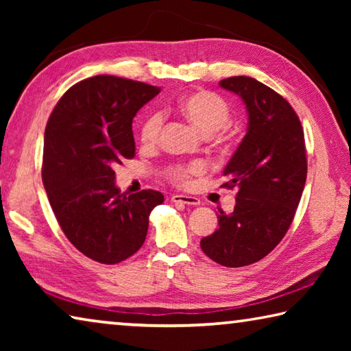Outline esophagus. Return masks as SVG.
Listing matches in <instances>:
<instances>
[{
    "label": "esophagus",
    "instance_id": "esophagus-1",
    "mask_svg": "<svg viewBox=\"0 0 351 351\" xmlns=\"http://www.w3.org/2000/svg\"><path fill=\"white\" fill-rule=\"evenodd\" d=\"M171 201H173V203L187 204V206H198L199 204V199L197 197H190V195H173V197H171Z\"/></svg>",
    "mask_w": 351,
    "mask_h": 351
}]
</instances>
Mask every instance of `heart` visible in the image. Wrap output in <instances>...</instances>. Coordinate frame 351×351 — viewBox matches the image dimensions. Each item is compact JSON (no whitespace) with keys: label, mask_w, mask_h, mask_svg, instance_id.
Segmentation results:
<instances>
[{"label":"heart","mask_w":351,"mask_h":351,"mask_svg":"<svg viewBox=\"0 0 351 351\" xmlns=\"http://www.w3.org/2000/svg\"><path fill=\"white\" fill-rule=\"evenodd\" d=\"M178 110L181 114L192 123L195 128H198L201 133L210 136L213 133L221 132L223 128L229 125L230 117V106L223 97L218 94L209 91H197L184 96ZM164 125L162 112L154 111L145 117V121L141 125V142L144 145H154L161 138ZM204 165L201 161H192L187 164H175L170 165L167 170L169 178L176 184H187L192 176L203 173Z\"/></svg>","instance_id":"heart-1"}]
</instances>
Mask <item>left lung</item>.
Wrapping results in <instances>:
<instances>
[{"label": "left lung", "instance_id": "obj_1", "mask_svg": "<svg viewBox=\"0 0 351 351\" xmlns=\"http://www.w3.org/2000/svg\"><path fill=\"white\" fill-rule=\"evenodd\" d=\"M219 86L240 96L247 130L223 175L239 189L234 212L218 215V229L201 240V249L228 268L266 257L287 234L306 181L305 138L287 100L269 86L239 75Z\"/></svg>", "mask_w": 351, "mask_h": 351}]
</instances>
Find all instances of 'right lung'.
I'll return each mask as SVG.
<instances>
[{
	"label": "right lung",
	"instance_id": "obj_1",
	"mask_svg": "<svg viewBox=\"0 0 351 351\" xmlns=\"http://www.w3.org/2000/svg\"><path fill=\"white\" fill-rule=\"evenodd\" d=\"M161 88L114 75L71 86L45 130L43 184L68 240L86 257L116 265L144 245L156 190L121 193L114 165L134 158L133 117Z\"/></svg>",
	"mask_w": 351,
	"mask_h": 351
}]
</instances>
